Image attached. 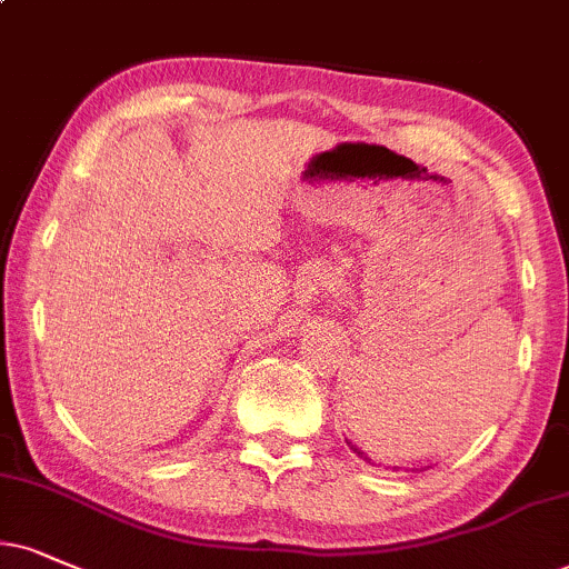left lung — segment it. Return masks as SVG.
I'll use <instances>...</instances> for the list:
<instances>
[{"label":"left lung","instance_id":"obj_1","mask_svg":"<svg viewBox=\"0 0 569 569\" xmlns=\"http://www.w3.org/2000/svg\"><path fill=\"white\" fill-rule=\"evenodd\" d=\"M347 443H349V449H351V451H355V455H357V457H359V459H365V462H370V465H376V462H372V459H370V457H368V455H365V451H362V449H357V446H355V443H351V441H347ZM393 470H397V467H393Z\"/></svg>","mask_w":569,"mask_h":569}]
</instances>
